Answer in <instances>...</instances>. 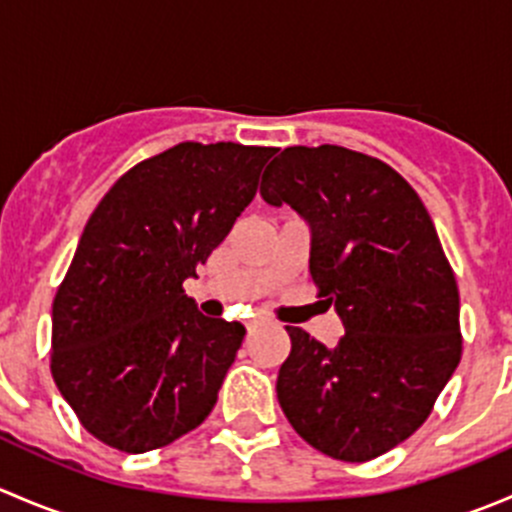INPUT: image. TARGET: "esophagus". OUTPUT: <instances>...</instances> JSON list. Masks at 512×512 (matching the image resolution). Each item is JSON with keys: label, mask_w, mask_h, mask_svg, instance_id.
I'll list each match as a JSON object with an SVG mask.
<instances>
[{"label": "esophagus", "mask_w": 512, "mask_h": 512, "mask_svg": "<svg viewBox=\"0 0 512 512\" xmlns=\"http://www.w3.org/2000/svg\"><path fill=\"white\" fill-rule=\"evenodd\" d=\"M265 324H270V319L267 317H252L250 322H247V332H257V329L265 327Z\"/></svg>", "instance_id": "obj_1"}]
</instances>
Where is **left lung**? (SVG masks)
<instances>
[{
  "instance_id": "obj_1",
  "label": "left lung",
  "mask_w": 512,
  "mask_h": 512,
  "mask_svg": "<svg viewBox=\"0 0 512 512\" xmlns=\"http://www.w3.org/2000/svg\"><path fill=\"white\" fill-rule=\"evenodd\" d=\"M260 195L309 225V272L344 324L332 349L287 327L282 411L317 451L371 461L426 421L461 361L456 277L431 215L394 168L342 146L285 148Z\"/></svg>"
}]
</instances>
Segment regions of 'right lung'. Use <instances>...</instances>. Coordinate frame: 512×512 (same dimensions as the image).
Wrapping results in <instances>:
<instances>
[{
	"instance_id": "add662e5",
	"label": "right lung",
	"mask_w": 512,
	"mask_h": 512,
	"mask_svg": "<svg viewBox=\"0 0 512 512\" xmlns=\"http://www.w3.org/2000/svg\"><path fill=\"white\" fill-rule=\"evenodd\" d=\"M270 156L180 143L121 175L86 223L51 307V374L106 446L153 451L213 411L245 327L200 314L183 282L252 203Z\"/></svg>"
}]
</instances>
